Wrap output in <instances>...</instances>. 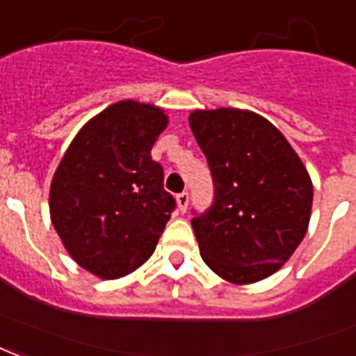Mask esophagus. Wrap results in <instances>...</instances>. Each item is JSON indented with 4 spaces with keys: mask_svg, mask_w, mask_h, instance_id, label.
Listing matches in <instances>:
<instances>
[{
    "mask_svg": "<svg viewBox=\"0 0 356 356\" xmlns=\"http://www.w3.org/2000/svg\"><path fill=\"white\" fill-rule=\"evenodd\" d=\"M177 205H179V211H186V207H188V192H181L177 194Z\"/></svg>",
    "mask_w": 356,
    "mask_h": 356,
    "instance_id": "esophagus-1",
    "label": "esophagus"
}]
</instances>
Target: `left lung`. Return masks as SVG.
Segmentation results:
<instances>
[{
	"instance_id": "1",
	"label": "left lung",
	"mask_w": 356,
	"mask_h": 356,
	"mask_svg": "<svg viewBox=\"0 0 356 356\" xmlns=\"http://www.w3.org/2000/svg\"><path fill=\"white\" fill-rule=\"evenodd\" d=\"M188 122L215 183L211 209L192 218L202 259L234 285L270 277L309 226L304 162L270 120L247 109H196Z\"/></svg>"
}]
</instances>
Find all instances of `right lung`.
Masks as SVG:
<instances>
[{
	"label": "right lung",
	"mask_w": 356,
	"mask_h": 356,
	"mask_svg": "<svg viewBox=\"0 0 356 356\" xmlns=\"http://www.w3.org/2000/svg\"><path fill=\"white\" fill-rule=\"evenodd\" d=\"M168 126L162 107L122 99L77 131L49 194L65 251L99 279L136 272L156 249L175 200L151 149Z\"/></svg>",
	"instance_id": "add662e5"
}]
</instances>
